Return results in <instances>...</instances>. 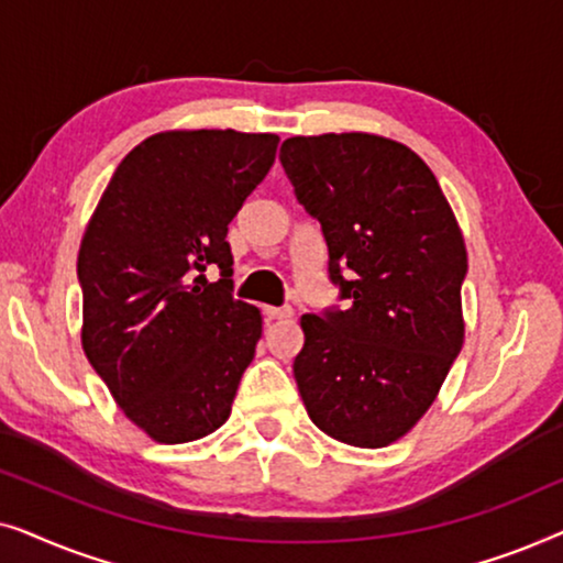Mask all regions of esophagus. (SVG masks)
<instances>
[{"label":"esophagus","instance_id":"1","mask_svg":"<svg viewBox=\"0 0 563 563\" xmlns=\"http://www.w3.org/2000/svg\"><path fill=\"white\" fill-rule=\"evenodd\" d=\"M264 314L268 320H289L295 312H291L289 305H284V307H264Z\"/></svg>","mask_w":563,"mask_h":563}]
</instances>
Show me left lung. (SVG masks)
I'll list each match as a JSON object with an SVG mask.
<instances>
[{"label":"left lung","instance_id":"8db88e82","mask_svg":"<svg viewBox=\"0 0 563 563\" xmlns=\"http://www.w3.org/2000/svg\"><path fill=\"white\" fill-rule=\"evenodd\" d=\"M279 161L349 299L302 314L299 395L322 433L382 449L426 415L464 343V238L433 172L402 143L297 135Z\"/></svg>","mask_w":563,"mask_h":563}]
</instances>
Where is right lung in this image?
Instances as JSON below:
<instances>
[{
    "mask_svg": "<svg viewBox=\"0 0 563 563\" xmlns=\"http://www.w3.org/2000/svg\"><path fill=\"white\" fill-rule=\"evenodd\" d=\"M276 145L279 135L235 130L151 135L114 168L91 214L76 264L81 345L153 441L218 430L256 353L261 312L233 297L225 238Z\"/></svg>",
    "mask_w": 563,
    "mask_h": 563,
    "instance_id": "add662e5",
    "label": "right lung"
}]
</instances>
